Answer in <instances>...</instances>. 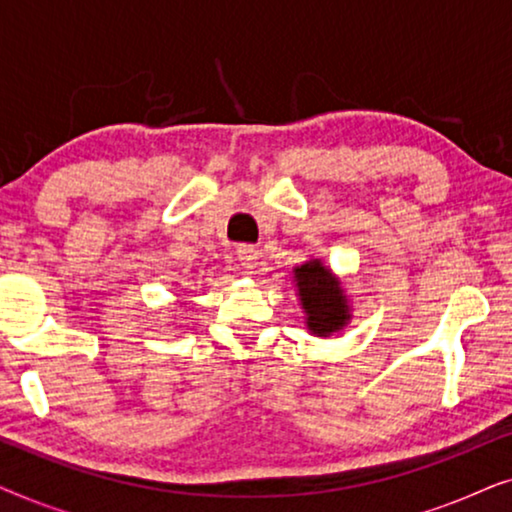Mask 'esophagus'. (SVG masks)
I'll return each instance as SVG.
<instances>
[{
  "label": "esophagus",
  "mask_w": 512,
  "mask_h": 512,
  "mask_svg": "<svg viewBox=\"0 0 512 512\" xmlns=\"http://www.w3.org/2000/svg\"><path fill=\"white\" fill-rule=\"evenodd\" d=\"M237 258H240V263L247 270H256V265H258V249L251 247V244H242V247H237Z\"/></svg>",
  "instance_id": "esophagus-1"
}]
</instances>
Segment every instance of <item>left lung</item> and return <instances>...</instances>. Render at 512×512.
<instances>
[{"label":"left lung","mask_w":512,"mask_h":512,"mask_svg":"<svg viewBox=\"0 0 512 512\" xmlns=\"http://www.w3.org/2000/svg\"><path fill=\"white\" fill-rule=\"evenodd\" d=\"M293 284L300 310L305 314V328L312 335L331 338L352 321V305L342 279L321 258L296 265Z\"/></svg>","instance_id":"obj_1"}]
</instances>
